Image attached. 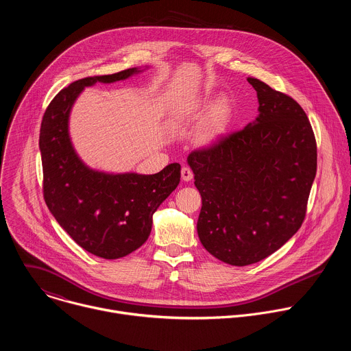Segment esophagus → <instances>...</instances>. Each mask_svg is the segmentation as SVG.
Listing matches in <instances>:
<instances>
[{
	"mask_svg": "<svg viewBox=\"0 0 351 351\" xmlns=\"http://www.w3.org/2000/svg\"><path fill=\"white\" fill-rule=\"evenodd\" d=\"M182 179L184 182H189V180L193 179V171L189 167H183L182 168Z\"/></svg>",
	"mask_w": 351,
	"mask_h": 351,
	"instance_id": "1",
	"label": "esophagus"
}]
</instances>
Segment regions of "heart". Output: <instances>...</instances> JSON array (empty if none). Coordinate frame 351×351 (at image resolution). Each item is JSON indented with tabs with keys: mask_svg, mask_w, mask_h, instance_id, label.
<instances>
[{
	"mask_svg": "<svg viewBox=\"0 0 351 351\" xmlns=\"http://www.w3.org/2000/svg\"><path fill=\"white\" fill-rule=\"evenodd\" d=\"M223 107H218L215 115H214V119L211 122V125L208 128H206L202 134L198 136V140L202 143H210L221 130V126H222V119H223Z\"/></svg>",
	"mask_w": 351,
	"mask_h": 351,
	"instance_id": "b5f03b06",
	"label": "heart"
}]
</instances>
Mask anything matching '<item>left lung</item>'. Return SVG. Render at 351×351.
Wrapping results in <instances>:
<instances>
[{"instance_id": "1", "label": "left lung", "mask_w": 351, "mask_h": 351, "mask_svg": "<svg viewBox=\"0 0 351 351\" xmlns=\"http://www.w3.org/2000/svg\"><path fill=\"white\" fill-rule=\"evenodd\" d=\"M258 97L256 123L219 136L187 161L202 194L198 237L215 258L258 263L302 226L317 173L313 126L290 95L248 77Z\"/></svg>"}]
</instances>
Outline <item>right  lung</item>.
<instances>
[{
	"instance_id": "right-lung-1",
	"label": "right lung",
	"mask_w": 351,
	"mask_h": 351,
	"mask_svg": "<svg viewBox=\"0 0 351 351\" xmlns=\"http://www.w3.org/2000/svg\"><path fill=\"white\" fill-rule=\"evenodd\" d=\"M134 72L130 68L71 83L48 104L40 128L45 204L82 248L106 260L125 257L148 239L153 214L180 182L176 162L156 175H107L84 167L73 152L68 117L83 87L122 80Z\"/></svg>"
}]
</instances>
